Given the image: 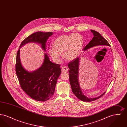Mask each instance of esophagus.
<instances>
[{"label":"esophagus","instance_id":"obj_1","mask_svg":"<svg viewBox=\"0 0 127 127\" xmlns=\"http://www.w3.org/2000/svg\"><path fill=\"white\" fill-rule=\"evenodd\" d=\"M61 70H62V72H67L68 70V68L66 66H63L62 67Z\"/></svg>","mask_w":127,"mask_h":127}]
</instances>
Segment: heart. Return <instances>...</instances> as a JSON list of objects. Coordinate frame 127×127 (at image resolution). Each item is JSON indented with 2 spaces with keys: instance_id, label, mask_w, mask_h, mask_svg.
I'll return each mask as SVG.
<instances>
[{
  "instance_id": "heart-1",
  "label": "heart",
  "mask_w": 127,
  "mask_h": 127,
  "mask_svg": "<svg viewBox=\"0 0 127 127\" xmlns=\"http://www.w3.org/2000/svg\"><path fill=\"white\" fill-rule=\"evenodd\" d=\"M83 45V38L78 33L62 35L55 40L53 47L49 48L48 53L56 63L60 62L63 52L66 60L73 61L80 54Z\"/></svg>"
}]
</instances>
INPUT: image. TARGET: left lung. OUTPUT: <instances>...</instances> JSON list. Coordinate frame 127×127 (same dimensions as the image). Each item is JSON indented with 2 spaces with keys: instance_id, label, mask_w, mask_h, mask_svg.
<instances>
[{
  "instance_id": "1",
  "label": "left lung",
  "mask_w": 127,
  "mask_h": 127,
  "mask_svg": "<svg viewBox=\"0 0 127 127\" xmlns=\"http://www.w3.org/2000/svg\"><path fill=\"white\" fill-rule=\"evenodd\" d=\"M91 32L93 34V37L89 43L86 46L84 50H86L89 48L97 46H110L109 42L103 37L98 32L94 30H91ZM79 58L73 60L68 63V66L69 68V82L71 87L73 93L79 99L84 102H91L98 99L105 93V91L100 96L98 97L91 98L86 96L82 92L79 86Z\"/></svg>"
}]
</instances>
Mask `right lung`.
Segmentation results:
<instances>
[{
  "instance_id": "obj_1",
  "label": "right lung",
  "mask_w": 127,
  "mask_h": 127,
  "mask_svg": "<svg viewBox=\"0 0 127 127\" xmlns=\"http://www.w3.org/2000/svg\"><path fill=\"white\" fill-rule=\"evenodd\" d=\"M53 32L38 31L28 36L21 42L17 54L16 72L20 86L30 97L39 101L48 100L54 93L57 81L61 75V66L51 62L46 53L44 54L42 65L36 70L30 72L22 65L20 58V48L29 43L41 45L46 51V43Z\"/></svg>"
}]
</instances>
